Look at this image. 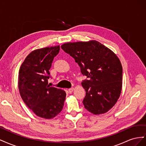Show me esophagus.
Instances as JSON below:
<instances>
[{
	"mask_svg": "<svg viewBox=\"0 0 146 146\" xmlns=\"http://www.w3.org/2000/svg\"><path fill=\"white\" fill-rule=\"evenodd\" d=\"M74 88H69V89L68 90V91H69V93H72V92L74 91Z\"/></svg>",
	"mask_w": 146,
	"mask_h": 146,
	"instance_id": "obj_1",
	"label": "esophagus"
}]
</instances>
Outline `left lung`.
Masks as SVG:
<instances>
[{
    "label": "left lung",
    "instance_id": "1",
    "mask_svg": "<svg viewBox=\"0 0 146 146\" xmlns=\"http://www.w3.org/2000/svg\"><path fill=\"white\" fill-rule=\"evenodd\" d=\"M61 47L73 57L86 76L82 82L86 91L85 108L94 114L109 111L122 90V67L118 57L96 41L65 43Z\"/></svg>",
    "mask_w": 146,
    "mask_h": 146
}]
</instances>
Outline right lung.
<instances>
[{
	"instance_id": "add662e5",
	"label": "right lung",
	"mask_w": 146,
	"mask_h": 146,
	"mask_svg": "<svg viewBox=\"0 0 146 146\" xmlns=\"http://www.w3.org/2000/svg\"><path fill=\"white\" fill-rule=\"evenodd\" d=\"M60 46L32 52L19 69L18 88L22 99L36 116L44 119L55 117L62 110L66 92L48 85L49 69Z\"/></svg>"
}]
</instances>
